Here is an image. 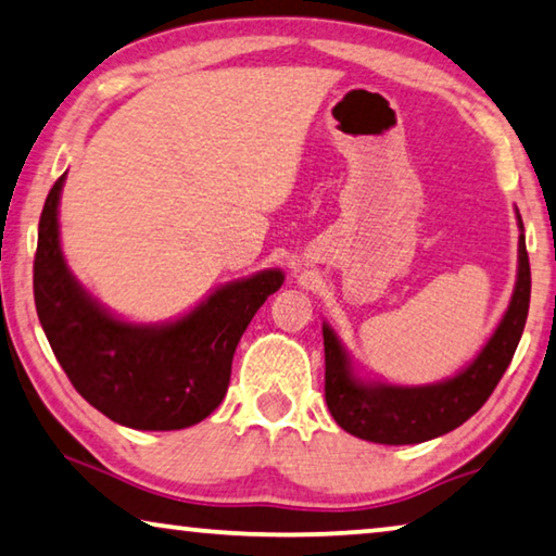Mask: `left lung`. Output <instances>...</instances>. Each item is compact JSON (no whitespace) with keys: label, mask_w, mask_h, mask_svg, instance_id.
<instances>
[{"label":"left lung","mask_w":556,"mask_h":556,"mask_svg":"<svg viewBox=\"0 0 556 556\" xmlns=\"http://www.w3.org/2000/svg\"><path fill=\"white\" fill-rule=\"evenodd\" d=\"M517 222L521 229L517 285L507 312L477 359L452 379L425 387H396L362 379L334 329L327 321L321 325L325 400L331 417L344 432L375 444H419L452 432L482 409L515 357L529 312L532 271H529L525 225L519 212Z\"/></svg>","instance_id":"8db88e82"}]
</instances>
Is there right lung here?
Listing matches in <instances>:
<instances>
[{"label": "right lung", "mask_w": 556, "mask_h": 556, "mask_svg": "<svg viewBox=\"0 0 556 556\" xmlns=\"http://www.w3.org/2000/svg\"><path fill=\"white\" fill-rule=\"evenodd\" d=\"M64 179L66 174L47 194L35 256V304L56 362L74 389L117 425L172 432L206 419L225 400L247 325L285 275L264 269L229 281L167 325L124 321L66 267L60 244Z\"/></svg>", "instance_id": "1"}]
</instances>
